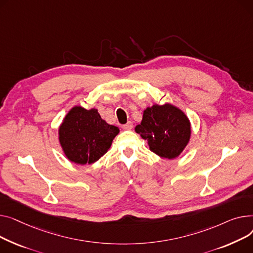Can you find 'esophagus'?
<instances>
[{"label":"esophagus","mask_w":253,"mask_h":253,"mask_svg":"<svg viewBox=\"0 0 253 253\" xmlns=\"http://www.w3.org/2000/svg\"><path fill=\"white\" fill-rule=\"evenodd\" d=\"M124 129H131L132 128V123L131 122H127L126 125L123 126Z\"/></svg>","instance_id":"1"}]
</instances>
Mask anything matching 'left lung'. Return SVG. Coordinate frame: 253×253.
<instances>
[{"label":"left lung","mask_w":253,"mask_h":253,"mask_svg":"<svg viewBox=\"0 0 253 253\" xmlns=\"http://www.w3.org/2000/svg\"><path fill=\"white\" fill-rule=\"evenodd\" d=\"M135 131L147 141L153 153L168 159L179 157L189 144L192 133L188 116L169 103L147 107Z\"/></svg>","instance_id":"8db88e82"}]
</instances>
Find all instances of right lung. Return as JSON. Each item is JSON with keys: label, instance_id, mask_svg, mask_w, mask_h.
Here are the masks:
<instances>
[{"label": "right lung", "instance_id": "1", "mask_svg": "<svg viewBox=\"0 0 253 253\" xmlns=\"http://www.w3.org/2000/svg\"><path fill=\"white\" fill-rule=\"evenodd\" d=\"M120 128L102 120L98 109L73 106L58 128V140L66 158L84 166L99 160L111 147Z\"/></svg>", "mask_w": 253, "mask_h": 253}]
</instances>
